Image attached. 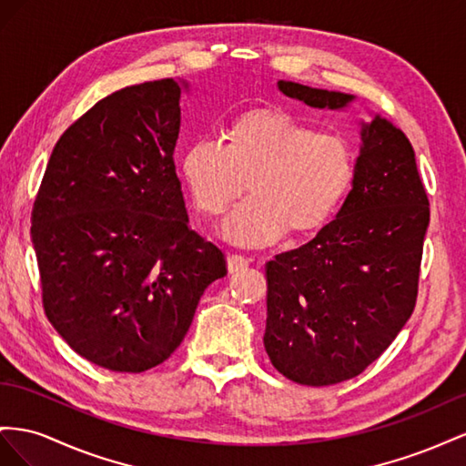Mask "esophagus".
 <instances>
[{"label":"esophagus","mask_w":466,"mask_h":466,"mask_svg":"<svg viewBox=\"0 0 466 466\" xmlns=\"http://www.w3.org/2000/svg\"><path fill=\"white\" fill-rule=\"evenodd\" d=\"M226 263H228V271H230V273H238V271H242L244 268H248L249 259H248V258H244V256L232 254V256L226 258Z\"/></svg>","instance_id":"34e87169"}]
</instances>
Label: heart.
<instances>
[{
  "mask_svg": "<svg viewBox=\"0 0 466 466\" xmlns=\"http://www.w3.org/2000/svg\"><path fill=\"white\" fill-rule=\"evenodd\" d=\"M181 174L197 208L220 215L249 183L251 197L224 218L220 230L238 246L265 248L314 234L331 220L355 179L351 146L283 111L236 116L228 142L195 138Z\"/></svg>",
  "mask_w": 466,
  "mask_h": 466,
  "instance_id": "b5f03b06",
  "label": "heart"
}]
</instances>
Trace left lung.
<instances>
[{
	"label": "left lung",
	"instance_id": "left-lung-1",
	"mask_svg": "<svg viewBox=\"0 0 466 466\" xmlns=\"http://www.w3.org/2000/svg\"><path fill=\"white\" fill-rule=\"evenodd\" d=\"M316 109H345L341 91L277 82ZM353 187L314 240L275 256L268 275L263 345L273 367L307 387L357 377L414 312L428 193L400 128L375 115L361 123Z\"/></svg>",
	"mask_w": 466,
	"mask_h": 466
}]
</instances>
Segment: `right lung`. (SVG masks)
Returning <instances> with one entry per match:
<instances>
[{
    "instance_id": "1",
    "label": "right lung",
    "mask_w": 466,
    "mask_h": 466,
    "mask_svg": "<svg viewBox=\"0 0 466 466\" xmlns=\"http://www.w3.org/2000/svg\"><path fill=\"white\" fill-rule=\"evenodd\" d=\"M183 89L166 77L97 101L56 142L33 205L48 320L115 373L164 363L205 289L228 273L189 228L176 174Z\"/></svg>"
}]
</instances>
